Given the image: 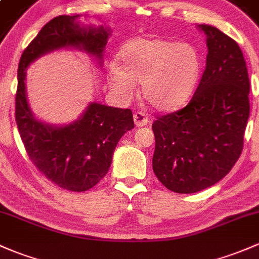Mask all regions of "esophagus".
I'll return each instance as SVG.
<instances>
[{
  "label": "esophagus",
  "mask_w": 259,
  "mask_h": 259,
  "mask_svg": "<svg viewBox=\"0 0 259 259\" xmlns=\"http://www.w3.org/2000/svg\"><path fill=\"white\" fill-rule=\"evenodd\" d=\"M133 121H135V124L137 127H143L148 124L149 119L144 112H136L135 115H133Z\"/></svg>",
  "instance_id": "esophagus-1"
}]
</instances>
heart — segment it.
<instances>
[{"label":"heart","mask_w":259,"mask_h":259,"mask_svg":"<svg viewBox=\"0 0 259 259\" xmlns=\"http://www.w3.org/2000/svg\"><path fill=\"white\" fill-rule=\"evenodd\" d=\"M118 68L108 73V84L119 99L128 101L135 82L155 110L170 111L194 91L201 73V55L195 46L160 38H135L118 54Z\"/></svg>","instance_id":"1"}]
</instances>
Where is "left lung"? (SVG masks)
Wrapping results in <instances>:
<instances>
[{"mask_svg":"<svg viewBox=\"0 0 259 259\" xmlns=\"http://www.w3.org/2000/svg\"><path fill=\"white\" fill-rule=\"evenodd\" d=\"M206 35V68L193 99L158 117L153 171L169 190L193 194L225 178L240 158L249 117V79L243 54L216 27L197 24Z\"/></svg>","mask_w":259,"mask_h":259,"instance_id":"8db88e82","label":"left lung"}]
</instances>
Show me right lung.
I'll list each match as a JSON object with an SVG mask.
<instances>
[{
	"instance_id": "obj_1",
	"label": "right lung",
	"mask_w": 259,
	"mask_h": 259,
	"mask_svg": "<svg viewBox=\"0 0 259 259\" xmlns=\"http://www.w3.org/2000/svg\"><path fill=\"white\" fill-rule=\"evenodd\" d=\"M76 16L49 21L26 48L18 64L16 122L26 151L34 165L54 184L70 191H86L107 174L116 146L135 127L132 111L90 102L77 119L52 124L38 119L28 104L26 70L43 55L75 49L102 65L111 30L104 26L84 27Z\"/></svg>"
}]
</instances>
